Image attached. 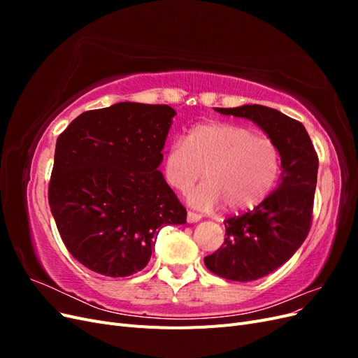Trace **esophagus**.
<instances>
[{
	"mask_svg": "<svg viewBox=\"0 0 358 358\" xmlns=\"http://www.w3.org/2000/svg\"><path fill=\"white\" fill-rule=\"evenodd\" d=\"M200 220H201V215H199V213H196V212H191V210H188V213H187V221H188L189 224L199 222Z\"/></svg>",
	"mask_w": 358,
	"mask_h": 358,
	"instance_id": "34e87169",
	"label": "esophagus"
}]
</instances>
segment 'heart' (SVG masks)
I'll list each match as a JSON object with an SVG mask.
<instances>
[{
    "mask_svg": "<svg viewBox=\"0 0 358 358\" xmlns=\"http://www.w3.org/2000/svg\"><path fill=\"white\" fill-rule=\"evenodd\" d=\"M162 170L169 185L189 191L204 170V182L189 194V203L201 209L241 212L252 209L273 189L280 171V155L272 140L230 122H204L192 127L187 138L169 145Z\"/></svg>",
    "mask_w": 358,
    "mask_h": 358,
    "instance_id": "obj_1",
    "label": "heart"
}]
</instances>
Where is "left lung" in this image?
Returning a JSON list of instances; mask_svg holds the SVG:
<instances>
[{
    "label": "left lung",
    "mask_w": 358,
    "mask_h": 358,
    "mask_svg": "<svg viewBox=\"0 0 358 358\" xmlns=\"http://www.w3.org/2000/svg\"><path fill=\"white\" fill-rule=\"evenodd\" d=\"M215 110L257 124L280 155L278 188L252 210L225 220L224 245L204 257L212 273L248 282L272 273L305 242L312 224L318 155L303 124L279 110L259 104Z\"/></svg>",
    "instance_id": "left-lung-1"
}]
</instances>
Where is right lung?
I'll return each instance as SVG.
<instances>
[{"label":"right lung","mask_w":358,"mask_h":358,"mask_svg":"<svg viewBox=\"0 0 358 358\" xmlns=\"http://www.w3.org/2000/svg\"><path fill=\"white\" fill-rule=\"evenodd\" d=\"M175 115L166 104L124 101L83 112L59 134L49 206L69 252L92 272L137 273L162 227L187 222L158 170Z\"/></svg>","instance_id":"obj_1"}]
</instances>
